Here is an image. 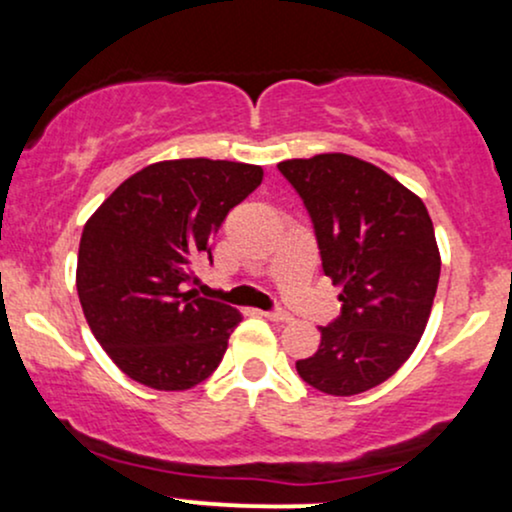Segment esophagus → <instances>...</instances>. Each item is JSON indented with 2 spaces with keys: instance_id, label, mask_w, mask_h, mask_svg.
<instances>
[{
  "instance_id": "esophagus-1",
  "label": "esophagus",
  "mask_w": 512,
  "mask_h": 512,
  "mask_svg": "<svg viewBox=\"0 0 512 512\" xmlns=\"http://www.w3.org/2000/svg\"><path fill=\"white\" fill-rule=\"evenodd\" d=\"M264 317L272 322H291V315L284 313V310H272V313H264Z\"/></svg>"
}]
</instances>
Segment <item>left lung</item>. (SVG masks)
I'll return each instance as SVG.
<instances>
[{
  "instance_id": "obj_1",
  "label": "left lung",
  "mask_w": 512,
  "mask_h": 512,
  "mask_svg": "<svg viewBox=\"0 0 512 512\" xmlns=\"http://www.w3.org/2000/svg\"><path fill=\"white\" fill-rule=\"evenodd\" d=\"M313 221L322 269L342 286V315L320 327L298 375L334 397L385 383L426 330L440 276L426 204L385 170L349 154L279 163Z\"/></svg>"
}]
</instances>
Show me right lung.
I'll use <instances>...</instances> for the list:
<instances>
[{
  "instance_id": "obj_1",
  "label": "right lung",
  "mask_w": 512,
  "mask_h": 512,
  "mask_svg": "<svg viewBox=\"0 0 512 512\" xmlns=\"http://www.w3.org/2000/svg\"><path fill=\"white\" fill-rule=\"evenodd\" d=\"M262 175L211 158L151 163L86 221L76 291L93 337L132 380L180 392L219 368L240 313L199 298L192 264L211 260L223 219Z\"/></svg>"
}]
</instances>
